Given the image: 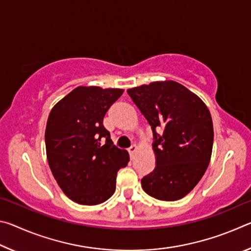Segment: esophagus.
<instances>
[{"label":"esophagus","mask_w":251,"mask_h":251,"mask_svg":"<svg viewBox=\"0 0 251 251\" xmlns=\"http://www.w3.org/2000/svg\"><path fill=\"white\" fill-rule=\"evenodd\" d=\"M136 150H137V147H136L135 145H133V146H130V147L128 148V154H129V156L131 157V158H133V156H134V154H135V151H136Z\"/></svg>","instance_id":"esophagus-1"}]
</instances>
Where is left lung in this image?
<instances>
[{
    "instance_id": "left-lung-1",
    "label": "left lung",
    "mask_w": 251,
    "mask_h": 251,
    "mask_svg": "<svg viewBox=\"0 0 251 251\" xmlns=\"http://www.w3.org/2000/svg\"><path fill=\"white\" fill-rule=\"evenodd\" d=\"M152 130L156 167L142 179L150 196L174 201L192 192L209 165L214 128L209 110L181 84L166 80L127 90Z\"/></svg>"
}]
</instances>
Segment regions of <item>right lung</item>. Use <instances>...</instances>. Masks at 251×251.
Masks as SVG:
<instances>
[{
  "label": "right lung",
  "mask_w": 251,
  "mask_h": 251,
  "mask_svg": "<svg viewBox=\"0 0 251 251\" xmlns=\"http://www.w3.org/2000/svg\"><path fill=\"white\" fill-rule=\"evenodd\" d=\"M120 88L79 86L50 110L45 129L50 171L67 197L99 205L115 192L116 176L129 161L103 125L106 112L123 94Z\"/></svg>",
  "instance_id": "obj_1"
}]
</instances>
